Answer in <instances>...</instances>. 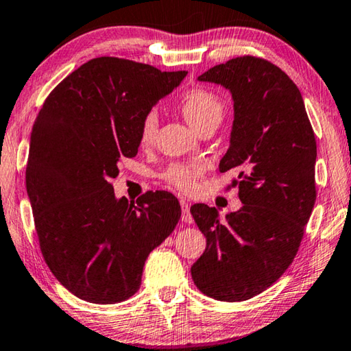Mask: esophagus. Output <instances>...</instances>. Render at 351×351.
<instances>
[{"label": "esophagus", "instance_id": "obj_1", "mask_svg": "<svg viewBox=\"0 0 351 351\" xmlns=\"http://www.w3.org/2000/svg\"><path fill=\"white\" fill-rule=\"evenodd\" d=\"M180 203H181V209H182V215H181L182 221H184V223H192L193 218H192V213H190L189 203H187L186 199H181Z\"/></svg>", "mask_w": 351, "mask_h": 351}]
</instances>
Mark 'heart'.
<instances>
[{"instance_id":"obj_1","label":"heart","mask_w":351,"mask_h":351,"mask_svg":"<svg viewBox=\"0 0 351 351\" xmlns=\"http://www.w3.org/2000/svg\"><path fill=\"white\" fill-rule=\"evenodd\" d=\"M180 108L186 121L197 132L209 125H218L224 114V104L219 96L204 88H192L180 97ZM158 132V117L154 112H147L141 122L139 144L148 147L153 144ZM201 169L192 164H175L167 170L165 180L171 186L182 190V192H193L197 187V178Z\"/></svg>"}]
</instances>
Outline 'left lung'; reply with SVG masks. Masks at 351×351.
<instances>
[{"instance_id": "1", "label": "left lung", "mask_w": 351, "mask_h": 351, "mask_svg": "<svg viewBox=\"0 0 351 351\" xmlns=\"http://www.w3.org/2000/svg\"><path fill=\"white\" fill-rule=\"evenodd\" d=\"M234 99L230 145L219 171L235 170L241 209L221 221L215 207H190L207 246L193 283L223 302L263 293L293 263L316 201V138L299 88L265 58L243 56L198 77Z\"/></svg>"}]
</instances>
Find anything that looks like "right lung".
<instances>
[{
	"instance_id": "1",
	"label": "right lung",
	"mask_w": 351,
	"mask_h": 351,
	"mask_svg": "<svg viewBox=\"0 0 351 351\" xmlns=\"http://www.w3.org/2000/svg\"><path fill=\"white\" fill-rule=\"evenodd\" d=\"M186 75L97 57L58 83L38 111L26 167L35 230L51 272L82 300L132 297L148 254L180 221L171 193L130 203L114 197L111 180L121 159L138 154L142 119Z\"/></svg>"
}]
</instances>
